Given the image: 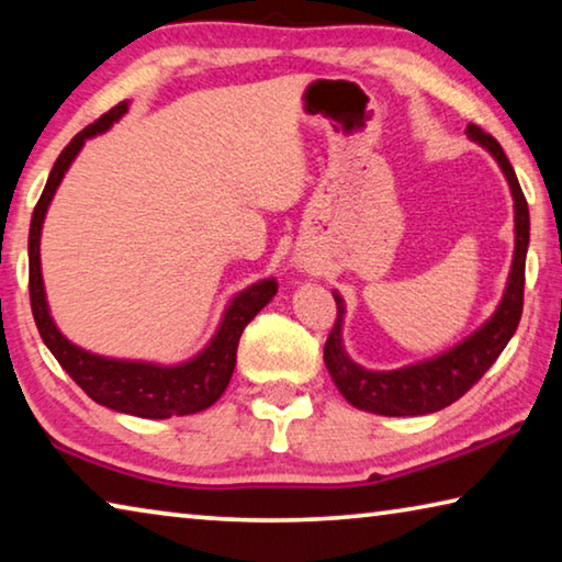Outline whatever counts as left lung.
<instances>
[{
	"instance_id": "left-lung-1",
	"label": "left lung",
	"mask_w": 562,
	"mask_h": 562,
	"mask_svg": "<svg viewBox=\"0 0 562 562\" xmlns=\"http://www.w3.org/2000/svg\"><path fill=\"white\" fill-rule=\"evenodd\" d=\"M468 135L474 143L492 153V158L499 162L507 183H510L515 201V256L510 279H507L505 296L499 301L495 314H492L477 331L468 336L454 349L439 353L429 361L394 369V371H369L353 364L347 357L341 344V324H344V299L334 291L336 301V322L331 326L329 339L324 344L326 369L339 386V392L347 396L357 409H367L384 417H419V414L439 412L450 407L460 400L464 392H470L480 382L482 374L495 364V359L503 353L507 341L520 324L522 316V293H525V256L530 244V213L525 201L522 188L517 183V176L507 160V155L499 148L495 137L480 131L477 125L468 127Z\"/></svg>"
}]
</instances>
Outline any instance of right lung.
<instances>
[{
  "label": "right lung",
  "mask_w": 562,
  "mask_h": 562,
  "mask_svg": "<svg viewBox=\"0 0 562 562\" xmlns=\"http://www.w3.org/2000/svg\"><path fill=\"white\" fill-rule=\"evenodd\" d=\"M127 112V102L105 112L100 120L77 133L70 145L59 153V158L47 178L45 191H42L37 205H34L32 223H30V304L32 316L37 324L42 341L55 353L67 374L82 386L85 394L102 407H110L123 414L145 419H168L183 417V414H195L209 409L218 396L226 392L233 369H236V351L238 339L244 334L246 324L276 296V281L263 279L240 291L231 306L223 314L218 331L198 357L176 367H158L148 361H123L108 359L90 353L72 341H67L52 322L49 306L45 299V283H42L40 269V236L42 223H45L47 205L55 195L57 186L63 183L67 168L72 166L75 155L82 150L88 137L105 133L108 127Z\"/></svg>",
  "instance_id": "right-lung-1"
}]
</instances>
